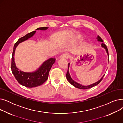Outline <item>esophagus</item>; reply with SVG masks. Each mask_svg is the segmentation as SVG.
Wrapping results in <instances>:
<instances>
[{"label": "esophagus", "mask_w": 123, "mask_h": 123, "mask_svg": "<svg viewBox=\"0 0 123 123\" xmlns=\"http://www.w3.org/2000/svg\"><path fill=\"white\" fill-rule=\"evenodd\" d=\"M69 57L70 56L68 54H63L59 57V58L61 59H68Z\"/></svg>", "instance_id": "obj_1"}]
</instances>
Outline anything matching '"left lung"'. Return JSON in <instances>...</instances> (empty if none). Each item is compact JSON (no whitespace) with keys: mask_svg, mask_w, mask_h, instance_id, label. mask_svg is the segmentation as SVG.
Returning <instances> with one entry per match:
<instances>
[{"mask_svg":"<svg viewBox=\"0 0 123 123\" xmlns=\"http://www.w3.org/2000/svg\"><path fill=\"white\" fill-rule=\"evenodd\" d=\"M97 40L98 41H101V42H103V40L102 39V38L99 36L98 35L97 36ZM101 46L102 47L104 48L106 52L107 53V54L109 56V53H108V48H107V47L106 46V45L104 44V43H102L101 44ZM109 60V59H108ZM69 65H70V64L69 63V65H68V70H67V73H66V78L67 79V80L68 81V82L71 84H72L73 86H74L75 87L77 88H78V89H90L91 88H92L95 86H96L97 85L99 84L101 82V81L103 79V77L104 76V75H103V76L102 77V78H101V79L100 80H99L98 81L96 82V83H94V84H92L91 85H88V86H83L81 84H80L77 83L76 82L74 81L71 78V77L70 76V73H69Z\"/></svg>","mask_w":123,"mask_h":123,"instance_id":"left-lung-1","label":"left lung"}]
</instances>
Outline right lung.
<instances>
[{"label":"right lung","mask_w":123,"mask_h":123,"mask_svg":"<svg viewBox=\"0 0 123 123\" xmlns=\"http://www.w3.org/2000/svg\"><path fill=\"white\" fill-rule=\"evenodd\" d=\"M48 27H43L38 28L36 30H45ZM35 32L36 31L31 32L19 39L14 44L11 58V69L13 74L19 84L27 88L36 87L43 84L47 80L51 67L56 60L55 58H49L45 61L37 70L32 72H24L19 70L16 67L14 57L16 47L20 43L26 40L33 36Z\"/></svg>","instance_id":"add662e5"}]
</instances>
